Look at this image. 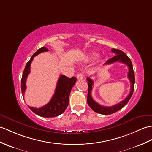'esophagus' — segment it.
I'll list each match as a JSON object with an SVG mask.
<instances>
[{
	"mask_svg": "<svg viewBox=\"0 0 152 152\" xmlns=\"http://www.w3.org/2000/svg\"><path fill=\"white\" fill-rule=\"evenodd\" d=\"M83 76L82 73H78L77 75H76V78L77 80H81V79H83Z\"/></svg>",
	"mask_w": 152,
	"mask_h": 152,
	"instance_id": "1",
	"label": "esophagus"
}]
</instances>
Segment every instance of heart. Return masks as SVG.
<instances>
[{
	"label": "heart",
	"mask_w": 152,
	"mask_h": 152,
	"mask_svg": "<svg viewBox=\"0 0 152 152\" xmlns=\"http://www.w3.org/2000/svg\"><path fill=\"white\" fill-rule=\"evenodd\" d=\"M96 54H95V53H92V54H89V55H87V56H86V61H90V60H91L93 58H94L95 56H96Z\"/></svg>",
	"instance_id": "b5f03b06"
}]
</instances>
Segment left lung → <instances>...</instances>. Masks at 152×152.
I'll use <instances>...</instances> for the list:
<instances>
[{
    "instance_id": "obj_1",
    "label": "left lung",
    "mask_w": 152,
    "mask_h": 152,
    "mask_svg": "<svg viewBox=\"0 0 152 152\" xmlns=\"http://www.w3.org/2000/svg\"><path fill=\"white\" fill-rule=\"evenodd\" d=\"M111 51L115 53L116 56L112 58L107 60V62L105 64H111L115 62H121L122 63H124L126 65H128L129 72H128V79L131 83V90H130L129 94L127 96V97L124 100L121 101L120 103L115 104L111 107H105L101 105L97 102H95L91 96V91L93 89V80L92 79L87 77V80L88 81V94H87V104L89 105L90 107L93 109L95 112L98 113L102 115H111L112 113L119 111L120 109L124 107L125 105L128 104L129 99L131 98L133 91H134V85H135V74H134L133 65L131 60L128 58V56L126 55L124 52H122L118 49L113 48L111 49Z\"/></svg>"
}]
</instances>
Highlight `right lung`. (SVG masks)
I'll return each mask as SVG.
<instances>
[{"label": "right lung", "mask_w": 152, "mask_h": 152, "mask_svg": "<svg viewBox=\"0 0 152 152\" xmlns=\"http://www.w3.org/2000/svg\"><path fill=\"white\" fill-rule=\"evenodd\" d=\"M48 49L43 47L39 49L34 53L29 60L24 69L22 79H21V91L24 97V92L26 89V81L27 77L30 72V65L35 56L43 52H48ZM76 82V77H72L69 78L65 75H61L58 81L57 86L55 90L54 94L52 99L44 106L40 108H36L28 106L34 113L42 116V117L50 118L55 117L62 114L65 111L69 104V95L74 85Z\"/></svg>", "instance_id": "right-lung-1"}]
</instances>
